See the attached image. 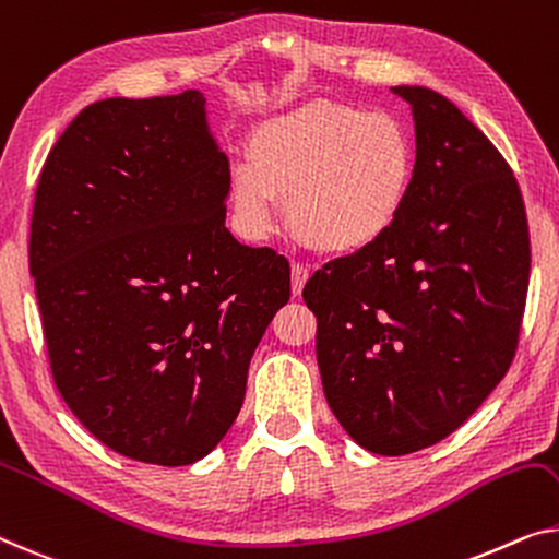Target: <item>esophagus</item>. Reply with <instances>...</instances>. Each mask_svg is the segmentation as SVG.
Wrapping results in <instances>:
<instances>
[{
	"mask_svg": "<svg viewBox=\"0 0 559 559\" xmlns=\"http://www.w3.org/2000/svg\"><path fill=\"white\" fill-rule=\"evenodd\" d=\"M306 281H308V269H304L301 263L290 265V294L301 296Z\"/></svg>",
	"mask_w": 559,
	"mask_h": 559,
	"instance_id": "esophagus-1",
	"label": "esophagus"
}]
</instances>
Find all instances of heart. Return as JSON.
Returning <instances> with one entry per match:
<instances>
[{
	"label": "heart",
	"instance_id": "heart-1",
	"mask_svg": "<svg viewBox=\"0 0 559 559\" xmlns=\"http://www.w3.org/2000/svg\"><path fill=\"white\" fill-rule=\"evenodd\" d=\"M414 165V143L394 115L313 99L255 124L248 163L230 175V205L240 228L263 238L281 200L308 248L354 255L402 218Z\"/></svg>",
	"mask_w": 559,
	"mask_h": 559
}]
</instances>
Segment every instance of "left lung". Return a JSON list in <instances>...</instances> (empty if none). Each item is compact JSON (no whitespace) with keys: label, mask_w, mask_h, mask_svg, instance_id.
Instances as JSON below:
<instances>
[{"label":"left lung","mask_w":559,"mask_h":559,"mask_svg":"<svg viewBox=\"0 0 559 559\" xmlns=\"http://www.w3.org/2000/svg\"><path fill=\"white\" fill-rule=\"evenodd\" d=\"M416 165L396 226L316 271L321 384L346 435L381 456L419 452L479 409L514 359L530 283L518 180L477 124L419 85Z\"/></svg>","instance_id":"1"}]
</instances>
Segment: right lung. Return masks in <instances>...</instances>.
<instances>
[{"instance_id":"obj_1","label":"right lung","mask_w":559,"mask_h":559,"mask_svg":"<svg viewBox=\"0 0 559 559\" xmlns=\"http://www.w3.org/2000/svg\"><path fill=\"white\" fill-rule=\"evenodd\" d=\"M228 193L198 90L87 105L41 168L29 273L55 384L130 460L211 454L288 304V261L230 236Z\"/></svg>"}]
</instances>
